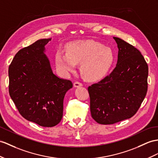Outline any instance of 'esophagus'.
I'll list each match as a JSON object with an SVG mask.
<instances>
[{"label":"esophagus","instance_id":"1","mask_svg":"<svg viewBox=\"0 0 158 158\" xmlns=\"http://www.w3.org/2000/svg\"><path fill=\"white\" fill-rule=\"evenodd\" d=\"M82 84L81 82H80L78 81H76L74 83V87H79V86H82Z\"/></svg>","mask_w":158,"mask_h":158}]
</instances>
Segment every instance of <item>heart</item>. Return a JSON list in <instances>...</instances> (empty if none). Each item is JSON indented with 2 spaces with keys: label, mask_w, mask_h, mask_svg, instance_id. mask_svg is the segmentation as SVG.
Wrapping results in <instances>:
<instances>
[{
  "label": "heart",
  "mask_w": 158,
  "mask_h": 158,
  "mask_svg": "<svg viewBox=\"0 0 158 158\" xmlns=\"http://www.w3.org/2000/svg\"><path fill=\"white\" fill-rule=\"evenodd\" d=\"M66 52L56 53V62L64 73L74 71L76 64H81L80 72L87 80L101 78L109 72L114 61L112 49L94 41L72 42L66 47Z\"/></svg>",
  "instance_id": "heart-1"
}]
</instances>
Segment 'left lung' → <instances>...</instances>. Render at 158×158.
I'll return each instance as SVG.
<instances>
[{"mask_svg":"<svg viewBox=\"0 0 158 158\" xmlns=\"http://www.w3.org/2000/svg\"><path fill=\"white\" fill-rule=\"evenodd\" d=\"M117 64L109 76L88 86L91 116L111 125L132 117L148 91V66L141 52L118 37Z\"/></svg>","mask_w":158,"mask_h":158,"instance_id":"obj_1","label":"left lung"}]
</instances>
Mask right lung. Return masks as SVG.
Masks as SVG:
<instances>
[{
    "mask_svg": "<svg viewBox=\"0 0 158 158\" xmlns=\"http://www.w3.org/2000/svg\"><path fill=\"white\" fill-rule=\"evenodd\" d=\"M51 39L37 40L16 53L9 68V91L19 113L45 127L56 126L63 116V102L72 88L69 80L53 74L44 53Z\"/></svg>",
    "mask_w": 158,
    "mask_h": 158,
    "instance_id": "1",
    "label": "right lung"
}]
</instances>
